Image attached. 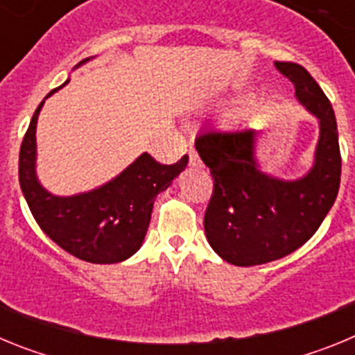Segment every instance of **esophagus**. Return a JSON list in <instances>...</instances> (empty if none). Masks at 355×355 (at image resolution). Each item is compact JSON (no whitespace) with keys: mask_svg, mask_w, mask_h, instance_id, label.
Listing matches in <instances>:
<instances>
[{"mask_svg":"<svg viewBox=\"0 0 355 355\" xmlns=\"http://www.w3.org/2000/svg\"><path fill=\"white\" fill-rule=\"evenodd\" d=\"M188 163H190V165H193V167H196V165H199V163H200L199 155H197L196 149H192V147L188 149Z\"/></svg>","mask_w":355,"mask_h":355,"instance_id":"1","label":"esophagus"}]
</instances>
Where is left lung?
I'll return each mask as SVG.
<instances>
[{"label": "left lung", "mask_w": 355, "mask_h": 355, "mask_svg": "<svg viewBox=\"0 0 355 355\" xmlns=\"http://www.w3.org/2000/svg\"><path fill=\"white\" fill-rule=\"evenodd\" d=\"M295 96L320 121L313 168L297 181L259 171L256 130L206 131L196 139L209 167L213 193L205 215L209 245L236 266L281 259L302 247L324 222L340 190L341 155L331 101L302 65L275 62Z\"/></svg>", "instance_id": "1"}]
</instances>
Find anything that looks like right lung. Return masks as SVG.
I'll return each mask as SVG.
<instances>
[{
    "mask_svg": "<svg viewBox=\"0 0 355 355\" xmlns=\"http://www.w3.org/2000/svg\"><path fill=\"white\" fill-rule=\"evenodd\" d=\"M89 60L85 58L78 65ZM42 105L44 101L31 117L19 150V184L31 215L56 245L78 259L99 265L124 261L140 249L156 196L167 190L187 167L188 156L172 165H162L144 153L115 180L92 192L53 196L40 187L35 174V128Z\"/></svg>",
    "mask_w": 355,
    "mask_h": 355,
    "instance_id": "right-lung-1",
    "label": "right lung"
}]
</instances>
